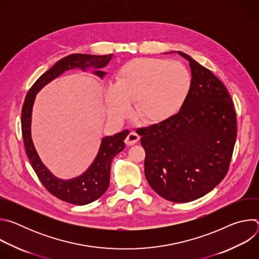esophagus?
Returning a JSON list of instances; mask_svg holds the SVG:
<instances>
[{"mask_svg":"<svg viewBox=\"0 0 259 259\" xmlns=\"http://www.w3.org/2000/svg\"><path fill=\"white\" fill-rule=\"evenodd\" d=\"M138 140H139L138 134H136L135 132H130V133L127 135L126 139H125V143H126L127 145H133V144H135Z\"/></svg>","mask_w":259,"mask_h":259,"instance_id":"1","label":"esophagus"}]
</instances>
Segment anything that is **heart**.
<instances>
[{
	"mask_svg": "<svg viewBox=\"0 0 259 259\" xmlns=\"http://www.w3.org/2000/svg\"><path fill=\"white\" fill-rule=\"evenodd\" d=\"M190 87V71L182 63L162 58H134L120 68L117 83H109L105 88L107 114L122 120L130 113V101H135L138 118L159 123L178 112Z\"/></svg>",
	"mask_w": 259,
	"mask_h": 259,
	"instance_id": "1",
	"label": "heart"
}]
</instances>
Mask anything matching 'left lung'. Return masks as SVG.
Listing matches in <instances>:
<instances>
[{
  "mask_svg": "<svg viewBox=\"0 0 259 259\" xmlns=\"http://www.w3.org/2000/svg\"><path fill=\"white\" fill-rule=\"evenodd\" d=\"M192 81L179 112L138 129L151 188L174 203L197 200L227 175L237 139V115L229 91L188 54Z\"/></svg>",
  "mask_w": 259,
  "mask_h": 259,
  "instance_id": "8db88e82",
  "label": "left lung"
}]
</instances>
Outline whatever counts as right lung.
Wrapping results in <instances>:
<instances>
[{"mask_svg":"<svg viewBox=\"0 0 259 259\" xmlns=\"http://www.w3.org/2000/svg\"><path fill=\"white\" fill-rule=\"evenodd\" d=\"M113 54L108 55H90V54H71L57 61L50 69L34 82L28 90L21 110V131L24 143V149L27 158L33 168L36 176L40 179L45 189L66 203L73 205H86L99 199L109 186L110 166L113 159L125 149L124 140L129 134L128 130H124L113 136H106L101 139L98 154L94 162L87 171L82 175L69 180H62L55 177L42 163L36 153L30 134L31 110L36 93L45 85L60 76L65 70L72 68H81L86 70L93 67L96 76L103 78L105 71L99 70L104 67Z\"/></svg>","mask_w":259,"mask_h":259,"instance_id":"1","label":"right lung"}]
</instances>
